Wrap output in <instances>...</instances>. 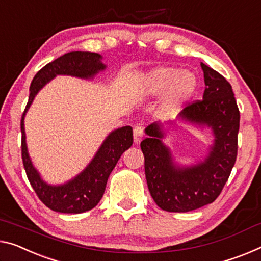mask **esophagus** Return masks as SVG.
<instances>
[{
    "label": "esophagus",
    "instance_id": "34e87169",
    "mask_svg": "<svg viewBox=\"0 0 261 261\" xmlns=\"http://www.w3.org/2000/svg\"><path fill=\"white\" fill-rule=\"evenodd\" d=\"M133 135H134V142L135 143H140L143 138V128L141 126H135L134 130H133Z\"/></svg>",
    "mask_w": 261,
    "mask_h": 261
}]
</instances>
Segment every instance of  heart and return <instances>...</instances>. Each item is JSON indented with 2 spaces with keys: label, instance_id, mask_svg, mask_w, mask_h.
I'll use <instances>...</instances> for the list:
<instances>
[{
  "label": "heart",
  "instance_id": "heart-1",
  "mask_svg": "<svg viewBox=\"0 0 261 261\" xmlns=\"http://www.w3.org/2000/svg\"><path fill=\"white\" fill-rule=\"evenodd\" d=\"M197 78L190 71H181L172 66H158L151 69L144 78V93L159 97L166 92L162 102L164 114H175L197 90Z\"/></svg>",
  "mask_w": 261,
  "mask_h": 261
}]
</instances>
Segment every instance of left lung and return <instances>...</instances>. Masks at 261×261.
<instances>
[{
	"mask_svg": "<svg viewBox=\"0 0 261 261\" xmlns=\"http://www.w3.org/2000/svg\"><path fill=\"white\" fill-rule=\"evenodd\" d=\"M200 66L205 83L203 100L187 106L177 120L210 128L214 142L205 158L191 166L178 164L163 142L167 133L160 122L146 128L147 138L140 144L148 189L158 206L168 212H188L214 202L237 159L240 115L233 91L217 71L203 63Z\"/></svg>",
	"mask_w": 261,
	"mask_h": 261,
	"instance_id": "left-lung-1",
	"label": "left lung"
}]
</instances>
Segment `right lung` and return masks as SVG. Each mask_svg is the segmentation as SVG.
<instances>
[{
	"mask_svg": "<svg viewBox=\"0 0 261 261\" xmlns=\"http://www.w3.org/2000/svg\"><path fill=\"white\" fill-rule=\"evenodd\" d=\"M105 70L106 65L102 63L101 55L95 52L72 51L46 64L36 73L31 82L29 101L21 120L23 166L38 198L49 209L56 212L82 214L97 205L105 192L107 179L112 170L117 166L123 151L133 144V128L125 126L111 132L99 147L94 158L80 174L63 184H49L42 178L30 159L24 129V118L38 92L57 75H71L91 80L99 72Z\"/></svg>",
	"mask_w": 261,
	"mask_h": 261,
	"instance_id": "obj_1",
	"label": "right lung"
}]
</instances>
